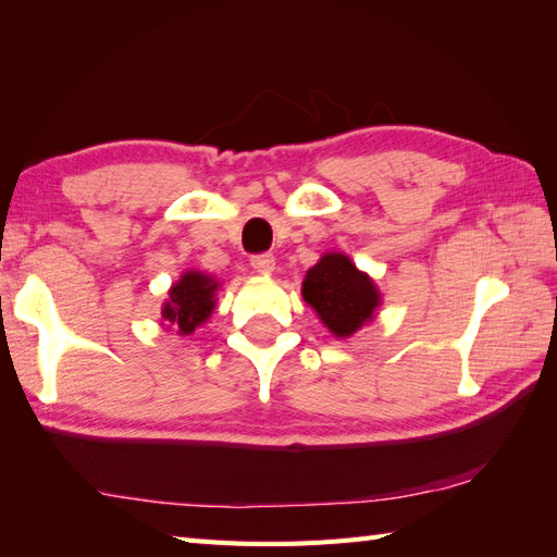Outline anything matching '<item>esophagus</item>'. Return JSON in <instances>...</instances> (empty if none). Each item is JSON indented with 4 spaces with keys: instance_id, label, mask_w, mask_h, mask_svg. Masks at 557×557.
<instances>
[{
    "instance_id": "esophagus-1",
    "label": "esophagus",
    "mask_w": 557,
    "mask_h": 557,
    "mask_svg": "<svg viewBox=\"0 0 557 557\" xmlns=\"http://www.w3.org/2000/svg\"><path fill=\"white\" fill-rule=\"evenodd\" d=\"M251 265L256 272L270 275V272L275 270V258H272V253H256V256H251Z\"/></svg>"
}]
</instances>
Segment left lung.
Here are the masks:
<instances>
[{"label":"left lung","mask_w":557,"mask_h":557,"mask_svg":"<svg viewBox=\"0 0 557 557\" xmlns=\"http://www.w3.org/2000/svg\"><path fill=\"white\" fill-rule=\"evenodd\" d=\"M301 294L335 337H351L381 306V292L373 280L345 253H325L306 272Z\"/></svg>","instance_id":"obj_1"}]
</instances>
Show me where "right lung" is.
<instances>
[{
    "label": "right lung",
    "instance_id": "add662e5",
    "mask_svg": "<svg viewBox=\"0 0 557 557\" xmlns=\"http://www.w3.org/2000/svg\"><path fill=\"white\" fill-rule=\"evenodd\" d=\"M220 282L200 270H186L170 289V299L162 304V321L180 335H191L203 325L215 309V292Z\"/></svg>",
    "mask_w": 557,
    "mask_h": 557
}]
</instances>
